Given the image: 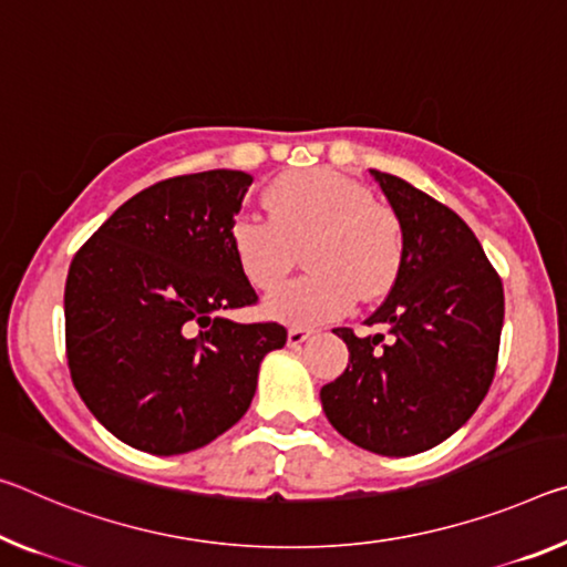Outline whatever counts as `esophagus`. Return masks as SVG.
Returning a JSON list of instances; mask_svg holds the SVG:
<instances>
[{"label": "esophagus", "instance_id": "34e87169", "mask_svg": "<svg viewBox=\"0 0 567 567\" xmlns=\"http://www.w3.org/2000/svg\"><path fill=\"white\" fill-rule=\"evenodd\" d=\"M310 336H312V330L290 328V330H287V346H290V348H300Z\"/></svg>", "mask_w": 567, "mask_h": 567}]
</instances>
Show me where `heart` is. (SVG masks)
Segmentation results:
<instances>
[{"instance_id": "b5f03b06", "label": "heart", "mask_w": 567, "mask_h": 567, "mask_svg": "<svg viewBox=\"0 0 567 567\" xmlns=\"http://www.w3.org/2000/svg\"><path fill=\"white\" fill-rule=\"evenodd\" d=\"M269 219L237 214L229 247L239 272L257 290H272L295 265V249L310 272L269 295L267 318L316 328L343 318L355 300L391 292L403 269L399 214L373 202L371 188L336 168H305L275 178L265 192Z\"/></svg>"}]
</instances>
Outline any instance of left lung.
<instances>
[{
  "label": "left lung",
  "mask_w": 567,
  "mask_h": 567,
  "mask_svg": "<svg viewBox=\"0 0 567 567\" xmlns=\"http://www.w3.org/2000/svg\"><path fill=\"white\" fill-rule=\"evenodd\" d=\"M403 227V269L365 320L385 336L336 328L350 361L322 385V411L348 442L383 456L442 444L487 396L505 320L502 280L466 221L399 176L371 168Z\"/></svg>",
  "instance_id": "8db88e82"
}]
</instances>
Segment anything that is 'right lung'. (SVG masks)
Wrapping results in <instances>:
<instances>
[{
    "mask_svg": "<svg viewBox=\"0 0 567 567\" xmlns=\"http://www.w3.org/2000/svg\"><path fill=\"white\" fill-rule=\"evenodd\" d=\"M251 176L214 168L143 188L78 249L65 282V348L90 413L141 452L209 444L245 416L277 322L241 326L257 302L229 247Z\"/></svg>",
    "mask_w": 567,
    "mask_h": 567,
    "instance_id": "1",
    "label": "right lung"
}]
</instances>
